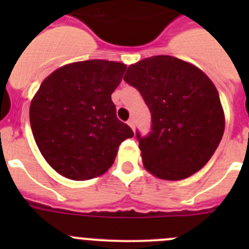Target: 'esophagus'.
Segmentation results:
<instances>
[{"label":"esophagus","mask_w":249,"mask_h":249,"mask_svg":"<svg viewBox=\"0 0 249 249\" xmlns=\"http://www.w3.org/2000/svg\"><path fill=\"white\" fill-rule=\"evenodd\" d=\"M127 123H128V126L131 127L132 129H135V127H136V123H135V120H133V118H129V120H128V122H127Z\"/></svg>","instance_id":"esophagus-1"}]
</instances>
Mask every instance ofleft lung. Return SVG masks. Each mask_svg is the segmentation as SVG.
Here are the masks:
<instances>
[{"mask_svg":"<svg viewBox=\"0 0 249 249\" xmlns=\"http://www.w3.org/2000/svg\"><path fill=\"white\" fill-rule=\"evenodd\" d=\"M138 89L151 112V132L136 133L144 168L179 181L211 160L224 132L217 89L198 67L172 56H153L131 65L123 77Z\"/></svg>","mask_w":249,"mask_h":249,"instance_id":"left-lung-1","label":"left lung"}]
</instances>
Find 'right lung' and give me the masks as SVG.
<instances>
[{"instance_id":"add662e5","label":"right lung","mask_w":249,"mask_h":249,"mask_svg":"<svg viewBox=\"0 0 249 249\" xmlns=\"http://www.w3.org/2000/svg\"><path fill=\"white\" fill-rule=\"evenodd\" d=\"M127 66L89 59L59 67L41 83L30 106L39 152L59 175L73 181L98 177L113 164L133 131L116 116L111 94Z\"/></svg>"}]
</instances>
